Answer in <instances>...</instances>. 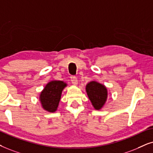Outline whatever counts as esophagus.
<instances>
[{
	"mask_svg": "<svg viewBox=\"0 0 153 153\" xmlns=\"http://www.w3.org/2000/svg\"><path fill=\"white\" fill-rule=\"evenodd\" d=\"M71 82H72V84L73 85H75V86H76V85H78V79H77V78L75 76H71Z\"/></svg>",
	"mask_w": 153,
	"mask_h": 153,
	"instance_id": "34e87169",
	"label": "esophagus"
}]
</instances>
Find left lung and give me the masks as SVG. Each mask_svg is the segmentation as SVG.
<instances>
[{
    "label": "left lung",
    "instance_id": "8db88e82",
    "mask_svg": "<svg viewBox=\"0 0 153 153\" xmlns=\"http://www.w3.org/2000/svg\"><path fill=\"white\" fill-rule=\"evenodd\" d=\"M86 92L94 109L99 111L108 99V89L104 85L97 81H90L86 85Z\"/></svg>",
    "mask_w": 153,
    "mask_h": 153
}]
</instances>
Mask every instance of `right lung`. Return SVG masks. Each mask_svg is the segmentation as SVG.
Here are the masks:
<instances>
[{
    "instance_id": "1",
    "label": "right lung",
    "mask_w": 153,
    "mask_h": 153,
    "mask_svg": "<svg viewBox=\"0 0 153 153\" xmlns=\"http://www.w3.org/2000/svg\"><path fill=\"white\" fill-rule=\"evenodd\" d=\"M67 83L62 80H52L42 89L39 96L41 106L45 111L54 113L58 108L62 91Z\"/></svg>"
}]
</instances>
